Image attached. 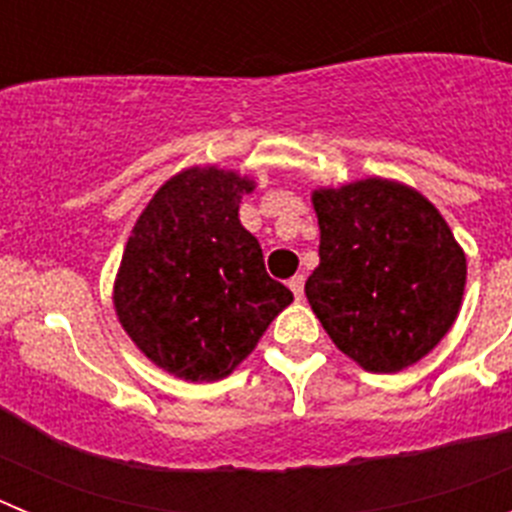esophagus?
Returning <instances> with one entry per match:
<instances>
[{"label": "esophagus", "mask_w": 512, "mask_h": 512, "mask_svg": "<svg viewBox=\"0 0 512 512\" xmlns=\"http://www.w3.org/2000/svg\"><path fill=\"white\" fill-rule=\"evenodd\" d=\"M289 289L295 292L297 300H302V295H305V277H302V274H297V277L289 279Z\"/></svg>", "instance_id": "1"}]
</instances>
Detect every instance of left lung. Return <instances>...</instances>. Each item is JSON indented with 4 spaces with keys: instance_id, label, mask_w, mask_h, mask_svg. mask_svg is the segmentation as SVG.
Wrapping results in <instances>:
<instances>
[{
    "instance_id": "left-lung-1",
    "label": "left lung",
    "mask_w": 512,
    "mask_h": 512,
    "mask_svg": "<svg viewBox=\"0 0 512 512\" xmlns=\"http://www.w3.org/2000/svg\"><path fill=\"white\" fill-rule=\"evenodd\" d=\"M320 264L305 295L343 354L392 374L423 359L459 315L467 259L423 194L364 179L312 194Z\"/></svg>"
}]
</instances>
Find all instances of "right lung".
I'll list each match as a JSON object with an SVG mask.
<instances>
[{
  "label": "right lung",
  "mask_w": 512,
  "mask_h": 512,
  "mask_svg": "<svg viewBox=\"0 0 512 512\" xmlns=\"http://www.w3.org/2000/svg\"><path fill=\"white\" fill-rule=\"evenodd\" d=\"M251 189L215 166L182 171L153 194L122 253V328L153 364L189 382L233 372L292 302L238 220Z\"/></svg>",
  "instance_id": "1"
}]
</instances>
